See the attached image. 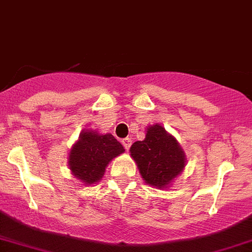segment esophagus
<instances>
[{
	"instance_id": "esophagus-1",
	"label": "esophagus",
	"mask_w": 252,
	"mask_h": 252,
	"mask_svg": "<svg viewBox=\"0 0 252 252\" xmlns=\"http://www.w3.org/2000/svg\"><path fill=\"white\" fill-rule=\"evenodd\" d=\"M122 145H124V148L126 150L130 149V147H131V139H128V137H125V139H122Z\"/></svg>"
}]
</instances>
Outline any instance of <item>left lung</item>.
Returning a JSON list of instances; mask_svg holds the SVG:
<instances>
[{"instance_id":"left-lung-1","label":"left lung","mask_w":252,"mask_h":252,"mask_svg":"<svg viewBox=\"0 0 252 252\" xmlns=\"http://www.w3.org/2000/svg\"><path fill=\"white\" fill-rule=\"evenodd\" d=\"M130 152L144 180L157 188H164L185 167L184 152L159 125L150 126L145 139L132 144Z\"/></svg>"}]
</instances>
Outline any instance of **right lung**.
I'll return each instance as SVG.
<instances>
[{"label":"right lung","mask_w":252,"mask_h":252,"mask_svg":"<svg viewBox=\"0 0 252 252\" xmlns=\"http://www.w3.org/2000/svg\"><path fill=\"white\" fill-rule=\"evenodd\" d=\"M121 143L111 134L84 131L71 149L68 165L74 176L85 184L99 181L112 159L124 153Z\"/></svg>","instance_id":"add662e5"}]
</instances>
